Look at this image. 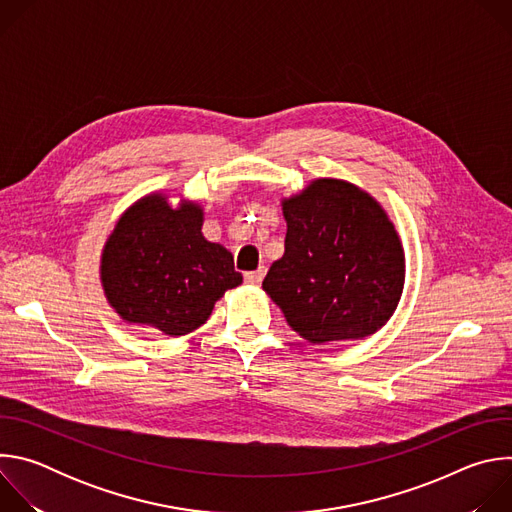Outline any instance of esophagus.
Masks as SVG:
<instances>
[{
  "mask_svg": "<svg viewBox=\"0 0 512 512\" xmlns=\"http://www.w3.org/2000/svg\"><path fill=\"white\" fill-rule=\"evenodd\" d=\"M263 275H265V267H259V269H255V271H247V273H245V281L257 285V283H261Z\"/></svg>",
  "mask_w": 512,
  "mask_h": 512,
  "instance_id": "obj_1",
  "label": "esophagus"
}]
</instances>
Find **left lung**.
Returning <instances> with one entry per match:
<instances>
[{"instance_id": "8db88e82", "label": "left lung", "mask_w": 512, "mask_h": 512, "mask_svg": "<svg viewBox=\"0 0 512 512\" xmlns=\"http://www.w3.org/2000/svg\"><path fill=\"white\" fill-rule=\"evenodd\" d=\"M285 253L263 289L312 344L377 332L401 298L403 247L385 210L356 186L316 180L283 202Z\"/></svg>"}]
</instances>
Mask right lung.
Instances as JSON below:
<instances>
[{
    "mask_svg": "<svg viewBox=\"0 0 512 512\" xmlns=\"http://www.w3.org/2000/svg\"><path fill=\"white\" fill-rule=\"evenodd\" d=\"M200 227L196 204L172 210L158 194L119 218L103 251L101 277L123 320L182 336L202 326L225 291L243 281L233 255L206 241Z\"/></svg>",
    "mask_w": 512,
    "mask_h": 512,
    "instance_id": "right-lung-1",
    "label": "right lung"
}]
</instances>
